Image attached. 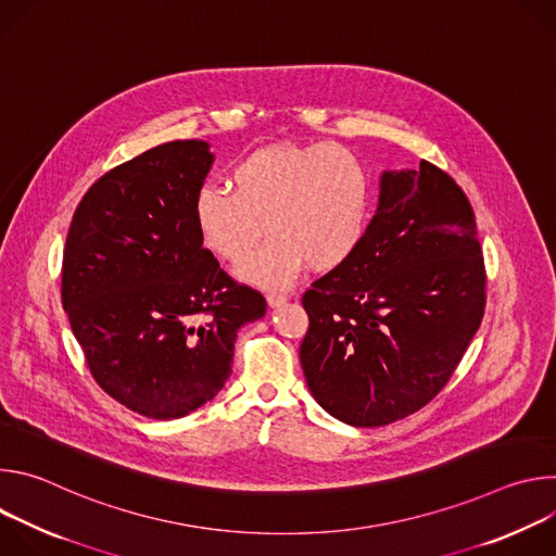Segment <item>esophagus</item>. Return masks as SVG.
Returning a JSON list of instances; mask_svg holds the SVG:
<instances>
[{
	"instance_id": "esophagus-1",
	"label": "esophagus",
	"mask_w": 556,
	"mask_h": 556,
	"mask_svg": "<svg viewBox=\"0 0 556 556\" xmlns=\"http://www.w3.org/2000/svg\"><path fill=\"white\" fill-rule=\"evenodd\" d=\"M266 301H268V305H270V307H279V305H283V303L288 301V294H281V292H270V294L266 296Z\"/></svg>"
}]
</instances>
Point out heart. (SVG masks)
Wrapping results in <instances>:
<instances>
[{
  "instance_id": "heart-1",
  "label": "heart",
  "mask_w": 556,
  "mask_h": 556,
  "mask_svg": "<svg viewBox=\"0 0 556 556\" xmlns=\"http://www.w3.org/2000/svg\"><path fill=\"white\" fill-rule=\"evenodd\" d=\"M228 187H204L193 202L202 247L240 264L263 233L269 242L237 268L247 283L283 290L307 264L316 273L343 266L363 242L371 185L358 157L339 144L277 142L242 157Z\"/></svg>"
}]
</instances>
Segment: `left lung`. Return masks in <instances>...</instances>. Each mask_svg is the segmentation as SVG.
Returning <instances> with one entry per match:
<instances>
[{"label":"left lung","mask_w":556,"mask_h":556,"mask_svg":"<svg viewBox=\"0 0 556 556\" xmlns=\"http://www.w3.org/2000/svg\"><path fill=\"white\" fill-rule=\"evenodd\" d=\"M484 288L478 226L455 180L427 161L382 172L356 253L303 294L299 358L314 401L352 427L416 414L478 332Z\"/></svg>","instance_id":"1"}]
</instances>
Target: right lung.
Masks as SVG:
<instances>
[{
  "label": "right lung",
  "instance_id": "1",
  "mask_svg": "<svg viewBox=\"0 0 556 556\" xmlns=\"http://www.w3.org/2000/svg\"><path fill=\"white\" fill-rule=\"evenodd\" d=\"M204 140L157 144L78 202L61 301L97 382L127 409L182 418L230 376L237 330L266 299L202 249L193 202L215 155Z\"/></svg>",
  "mask_w": 556,
  "mask_h": 556
}]
</instances>
